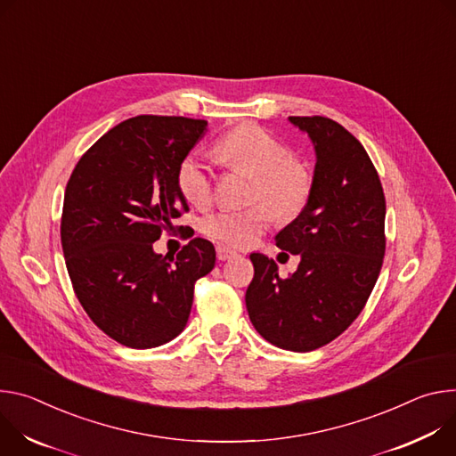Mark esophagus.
Here are the masks:
<instances>
[{"mask_svg":"<svg viewBox=\"0 0 456 456\" xmlns=\"http://www.w3.org/2000/svg\"><path fill=\"white\" fill-rule=\"evenodd\" d=\"M237 256V251L232 249V248H226V246H217V259L219 261H228L232 257Z\"/></svg>","mask_w":456,"mask_h":456,"instance_id":"esophagus-1","label":"esophagus"}]
</instances>
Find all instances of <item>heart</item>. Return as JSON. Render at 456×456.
I'll return each mask as SVG.
<instances>
[{
	"instance_id": "1",
	"label": "heart",
	"mask_w": 456,
	"mask_h": 456,
	"mask_svg": "<svg viewBox=\"0 0 456 456\" xmlns=\"http://www.w3.org/2000/svg\"><path fill=\"white\" fill-rule=\"evenodd\" d=\"M219 161L235 172L254 177L251 202H265L272 212L288 219L300 212L312 193L314 177L306 165L289 158V148L257 125H240L228 132L214 148ZM181 193L197 207L207 205L214 193L210 168L195 156H188L177 174ZM272 214L265 207L242 212L223 210L202 221L208 237L244 248L254 244L270 226Z\"/></svg>"
}]
</instances>
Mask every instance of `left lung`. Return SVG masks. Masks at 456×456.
<instances>
[{"label": "left lung", "mask_w": 456, "mask_h": 456, "mask_svg": "<svg viewBox=\"0 0 456 456\" xmlns=\"http://www.w3.org/2000/svg\"><path fill=\"white\" fill-rule=\"evenodd\" d=\"M289 123L310 135L317 156L306 207L275 237L300 263L282 279L272 259L251 254L246 308L273 346L314 351L346 331L373 291L386 251V197L368 151L342 125L322 116Z\"/></svg>", "instance_id": "8db88e82"}]
</instances>
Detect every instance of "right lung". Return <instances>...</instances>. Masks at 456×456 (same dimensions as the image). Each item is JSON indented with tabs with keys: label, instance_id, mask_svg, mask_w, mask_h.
Instances as JSON below:
<instances>
[{
	"label": "right lung",
	"instance_id": "add662e5",
	"mask_svg": "<svg viewBox=\"0 0 456 456\" xmlns=\"http://www.w3.org/2000/svg\"><path fill=\"white\" fill-rule=\"evenodd\" d=\"M205 119L137 116L97 139L65 190L61 246L74 291L92 322L123 346L146 349L186 326L193 284L216 266L195 237L174 257L154 251L188 212L177 174Z\"/></svg>",
	"mask_w": 456,
	"mask_h": 456
}]
</instances>
